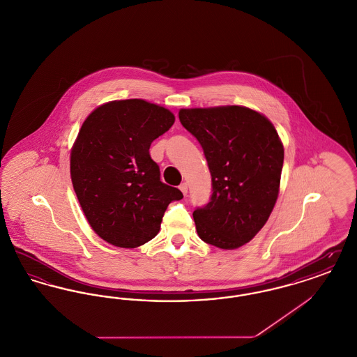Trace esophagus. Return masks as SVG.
Returning <instances> with one entry per match:
<instances>
[{
    "label": "esophagus",
    "instance_id": "34e87169",
    "mask_svg": "<svg viewBox=\"0 0 357 357\" xmlns=\"http://www.w3.org/2000/svg\"><path fill=\"white\" fill-rule=\"evenodd\" d=\"M187 188H188V186H187V183H182V185L179 186V190L182 191V194H183V195H186Z\"/></svg>",
    "mask_w": 357,
    "mask_h": 357
}]
</instances>
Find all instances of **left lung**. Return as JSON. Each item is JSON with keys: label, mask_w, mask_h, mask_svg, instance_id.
<instances>
[{"label": "left lung", "mask_w": 357, "mask_h": 357, "mask_svg": "<svg viewBox=\"0 0 357 357\" xmlns=\"http://www.w3.org/2000/svg\"><path fill=\"white\" fill-rule=\"evenodd\" d=\"M179 120L204 149L210 202L192 213L197 233L220 249L250 242L278 198L284 146L272 121L242 105L182 108Z\"/></svg>", "instance_id": "1"}]
</instances>
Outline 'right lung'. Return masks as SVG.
<instances>
[{
    "mask_svg": "<svg viewBox=\"0 0 357 357\" xmlns=\"http://www.w3.org/2000/svg\"><path fill=\"white\" fill-rule=\"evenodd\" d=\"M174 121L167 108L143 99L105 102L84 120L70 150V179L86 221L105 242L144 245L159 233L167 206L183 198L160 182L149 151Z\"/></svg>",
    "mask_w": 357,
    "mask_h": 357,
    "instance_id": "obj_1",
    "label": "right lung"
}]
</instances>
